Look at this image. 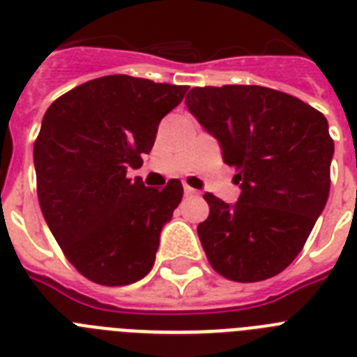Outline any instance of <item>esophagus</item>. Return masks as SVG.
<instances>
[{"instance_id": "esophagus-1", "label": "esophagus", "mask_w": 357, "mask_h": 357, "mask_svg": "<svg viewBox=\"0 0 357 357\" xmlns=\"http://www.w3.org/2000/svg\"><path fill=\"white\" fill-rule=\"evenodd\" d=\"M184 193H185V197H195V195H198V191H197V189L191 188V185L185 184L184 185Z\"/></svg>"}]
</instances>
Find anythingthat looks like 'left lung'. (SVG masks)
<instances>
[{
    "instance_id": "left-lung-1",
    "label": "left lung",
    "mask_w": 357,
    "mask_h": 357,
    "mask_svg": "<svg viewBox=\"0 0 357 357\" xmlns=\"http://www.w3.org/2000/svg\"><path fill=\"white\" fill-rule=\"evenodd\" d=\"M189 112L238 172L239 200L213 193L198 238L214 272L236 282L280 273L301 254L329 198L334 141L326 116L261 85L195 87Z\"/></svg>"
}]
</instances>
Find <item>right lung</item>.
Listing matches in <instances>:
<instances>
[{"label": "right lung", "mask_w": 357, "mask_h": 357, "mask_svg": "<svg viewBox=\"0 0 357 357\" xmlns=\"http://www.w3.org/2000/svg\"><path fill=\"white\" fill-rule=\"evenodd\" d=\"M188 85L109 75L85 82L50 105L33 144L37 197L66 259L85 279L127 286L155 263L164 223L182 200V184L146 188L139 168L159 123Z\"/></svg>", "instance_id": "add662e5"}]
</instances>
